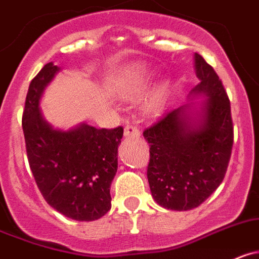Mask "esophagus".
Returning <instances> with one entry per match:
<instances>
[{
    "label": "esophagus",
    "instance_id": "esophagus-1",
    "mask_svg": "<svg viewBox=\"0 0 259 259\" xmlns=\"http://www.w3.org/2000/svg\"><path fill=\"white\" fill-rule=\"evenodd\" d=\"M124 136L125 137H132V139H136V137L140 136V130L135 125H130L124 128Z\"/></svg>",
    "mask_w": 259,
    "mask_h": 259
}]
</instances>
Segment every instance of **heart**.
<instances>
[{"mask_svg":"<svg viewBox=\"0 0 259 259\" xmlns=\"http://www.w3.org/2000/svg\"><path fill=\"white\" fill-rule=\"evenodd\" d=\"M147 88L146 71L142 67H139L134 75H130L123 78L120 85L118 86L119 95L124 100H134L144 93ZM166 103V88L159 86L155 89L151 94L144 102V110L149 115H156L164 108Z\"/></svg>","mask_w":259,"mask_h":259,"instance_id":"1","label":"heart"}]
</instances>
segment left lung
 Listing matches in <instances>:
<instances>
[{
    "mask_svg": "<svg viewBox=\"0 0 259 259\" xmlns=\"http://www.w3.org/2000/svg\"><path fill=\"white\" fill-rule=\"evenodd\" d=\"M199 83L189 93L203 97L199 112L184 104L146 128L147 179L155 201L168 210L198 207L224 181L234 142L230 102L223 82L194 53Z\"/></svg>",
    "mask_w": 259,
    "mask_h": 259,
    "instance_id": "obj_1",
    "label": "left lung"
}]
</instances>
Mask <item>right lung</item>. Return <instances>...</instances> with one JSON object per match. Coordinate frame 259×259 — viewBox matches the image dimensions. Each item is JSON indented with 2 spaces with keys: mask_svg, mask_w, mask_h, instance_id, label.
<instances>
[{
  "mask_svg": "<svg viewBox=\"0 0 259 259\" xmlns=\"http://www.w3.org/2000/svg\"><path fill=\"white\" fill-rule=\"evenodd\" d=\"M58 71L47 63L29 85L23 113L29 165L49 206L72 220L94 221L112 207L110 184L123 128L98 130L81 123L65 131L47 122L39 100Z\"/></svg>",
  "mask_w": 259,
  "mask_h": 259,
  "instance_id": "obj_1",
  "label": "right lung"
}]
</instances>
